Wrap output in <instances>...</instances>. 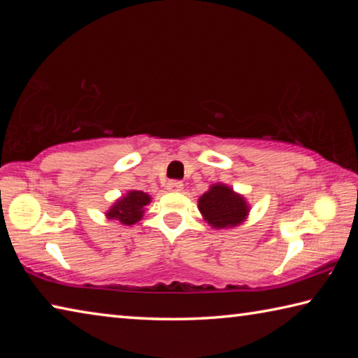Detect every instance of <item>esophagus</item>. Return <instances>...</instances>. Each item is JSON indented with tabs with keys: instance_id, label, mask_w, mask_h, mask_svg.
I'll list each match as a JSON object with an SVG mask.
<instances>
[{
	"instance_id": "1",
	"label": "esophagus",
	"mask_w": 358,
	"mask_h": 358,
	"mask_svg": "<svg viewBox=\"0 0 358 358\" xmlns=\"http://www.w3.org/2000/svg\"><path fill=\"white\" fill-rule=\"evenodd\" d=\"M167 189L172 191V192H178V191L183 189V183H181V181H178V180H171L167 183Z\"/></svg>"
}]
</instances>
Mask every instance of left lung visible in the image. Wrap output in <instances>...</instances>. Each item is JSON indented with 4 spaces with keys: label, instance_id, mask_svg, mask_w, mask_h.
Wrapping results in <instances>:
<instances>
[{
    "label": "left lung",
    "instance_id": "obj_1",
    "mask_svg": "<svg viewBox=\"0 0 358 358\" xmlns=\"http://www.w3.org/2000/svg\"><path fill=\"white\" fill-rule=\"evenodd\" d=\"M199 210L205 221L216 229L237 226L248 215L245 199L224 185L211 186L210 191L199 199Z\"/></svg>",
    "mask_w": 358,
    "mask_h": 358
}]
</instances>
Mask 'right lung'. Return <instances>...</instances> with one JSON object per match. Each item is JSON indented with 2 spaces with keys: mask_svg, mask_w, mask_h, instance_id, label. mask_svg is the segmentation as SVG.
I'll return each mask as SVG.
<instances>
[{
  "mask_svg": "<svg viewBox=\"0 0 358 358\" xmlns=\"http://www.w3.org/2000/svg\"><path fill=\"white\" fill-rule=\"evenodd\" d=\"M150 203V196L142 191H131L128 196L113 205L107 211L108 220H117L121 224H136L143 216V207Z\"/></svg>",
  "mask_w": 358,
  "mask_h": 358,
  "instance_id": "1",
  "label": "right lung"
}]
</instances>
